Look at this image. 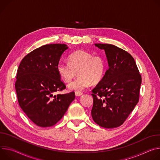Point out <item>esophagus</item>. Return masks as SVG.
<instances>
[{"instance_id": "obj_1", "label": "esophagus", "mask_w": 160, "mask_h": 160, "mask_svg": "<svg viewBox=\"0 0 160 160\" xmlns=\"http://www.w3.org/2000/svg\"><path fill=\"white\" fill-rule=\"evenodd\" d=\"M75 95H76V97H79V96L82 95V93L81 92H75Z\"/></svg>"}]
</instances>
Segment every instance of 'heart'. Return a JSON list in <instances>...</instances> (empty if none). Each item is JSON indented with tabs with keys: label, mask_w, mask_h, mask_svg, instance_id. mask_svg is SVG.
I'll return each mask as SVG.
<instances>
[{
	"label": "heart",
	"mask_w": 160,
	"mask_h": 160,
	"mask_svg": "<svg viewBox=\"0 0 160 160\" xmlns=\"http://www.w3.org/2000/svg\"><path fill=\"white\" fill-rule=\"evenodd\" d=\"M61 79L70 82L77 74L79 76L68 84V89L80 92L92 84L99 83L105 73L106 62L100 56L84 50L76 51L68 56V62H60L57 66Z\"/></svg>",
	"instance_id": "obj_1"
}]
</instances>
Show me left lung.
<instances>
[{
  "label": "left lung",
  "instance_id": "1",
  "mask_svg": "<svg viewBox=\"0 0 160 160\" xmlns=\"http://www.w3.org/2000/svg\"><path fill=\"white\" fill-rule=\"evenodd\" d=\"M95 46L105 51L109 68L92 90V116L102 127H118L138 102L141 75L134 58L127 51L109 44Z\"/></svg>",
  "mask_w": 160,
  "mask_h": 160
}]
</instances>
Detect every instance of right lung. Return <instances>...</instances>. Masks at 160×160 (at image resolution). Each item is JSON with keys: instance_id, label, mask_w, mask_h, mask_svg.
<instances>
[{"instance_id": "add662e5", "label": "right lung", "mask_w": 160, "mask_h": 160, "mask_svg": "<svg viewBox=\"0 0 160 160\" xmlns=\"http://www.w3.org/2000/svg\"><path fill=\"white\" fill-rule=\"evenodd\" d=\"M67 48L63 44L44 45L27 55L18 68V101L25 114L39 127L55 125L75 98L74 92L55 95L66 88L57 66Z\"/></svg>"}]
</instances>
